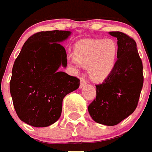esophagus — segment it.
Listing matches in <instances>:
<instances>
[{
  "label": "esophagus",
  "mask_w": 152,
  "mask_h": 152,
  "mask_svg": "<svg viewBox=\"0 0 152 152\" xmlns=\"http://www.w3.org/2000/svg\"><path fill=\"white\" fill-rule=\"evenodd\" d=\"M86 83H87V82H86V80L85 78L81 77L80 78V88L83 87V86H85Z\"/></svg>",
  "instance_id": "obj_1"
}]
</instances>
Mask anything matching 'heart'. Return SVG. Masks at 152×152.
I'll return each mask as SVG.
<instances>
[{"instance_id":"heart-1","label":"heart","mask_w":152,"mask_h":152,"mask_svg":"<svg viewBox=\"0 0 152 152\" xmlns=\"http://www.w3.org/2000/svg\"><path fill=\"white\" fill-rule=\"evenodd\" d=\"M75 58L70 63L75 66H88L89 75L94 81H103L115 69L118 45L112 39H85L76 43Z\"/></svg>"}]
</instances>
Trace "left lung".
I'll return each instance as SVG.
<instances>
[{
  "mask_svg": "<svg viewBox=\"0 0 152 152\" xmlns=\"http://www.w3.org/2000/svg\"><path fill=\"white\" fill-rule=\"evenodd\" d=\"M109 34L118 40V60L110 76L96 85V99L89 105L88 111L98 124L115 126L135 110L143 75L134 40L122 32Z\"/></svg>",
  "mask_w": 152,
  "mask_h": 152,
  "instance_id": "obj_1",
  "label": "left lung"
}]
</instances>
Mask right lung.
Here are the masks:
<instances>
[{"instance_id":"1","label":"right lung","mask_w":152,"mask_h":152,"mask_svg":"<svg viewBox=\"0 0 152 152\" xmlns=\"http://www.w3.org/2000/svg\"><path fill=\"white\" fill-rule=\"evenodd\" d=\"M70 34L66 30L34 34L14 61L10 94L18 116L30 126L54 124L61 116L64 97L79 87L78 78L58 70L67 66L66 50L60 43Z\"/></svg>"}]
</instances>
